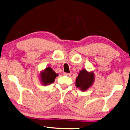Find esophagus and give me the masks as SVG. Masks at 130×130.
I'll return each mask as SVG.
<instances>
[{
	"mask_svg": "<svg viewBox=\"0 0 130 130\" xmlns=\"http://www.w3.org/2000/svg\"><path fill=\"white\" fill-rule=\"evenodd\" d=\"M64 75H67V76H68V77H70L71 75V73H64Z\"/></svg>",
	"mask_w": 130,
	"mask_h": 130,
	"instance_id": "34e87169",
	"label": "esophagus"
}]
</instances>
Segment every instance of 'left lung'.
Segmentation results:
<instances>
[{
	"instance_id": "1",
	"label": "left lung",
	"mask_w": 130,
	"mask_h": 130,
	"mask_svg": "<svg viewBox=\"0 0 130 130\" xmlns=\"http://www.w3.org/2000/svg\"><path fill=\"white\" fill-rule=\"evenodd\" d=\"M94 80V75L93 73H88L86 70H83L78 74L77 77L75 85L77 88L82 91H85L92 85Z\"/></svg>"
}]
</instances>
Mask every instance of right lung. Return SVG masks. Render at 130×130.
Returning a JSON list of instances; mask_svg holds the SVG:
<instances>
[{
    "instance_id": "obj_1",
    "label": "right lung",
    "mask_w": 130,
    "mask_h": 130,
    "mask_svg": "<svg viewBox=\"0 0 130 130\" xmlns=\"http://www.w3.org/2000/svg\"><path fill=\"white\" fill-rule=\"evenodd\" d=\"M57 75L58 74L55 73V72L52 70V68H51L50 67H47L41 74V79L42 83L44 85H46L53 83L55 78Z\"/></svg>"
}]
</instances>
